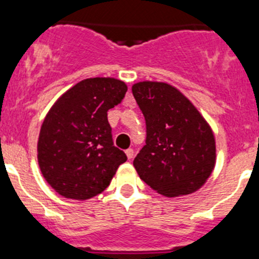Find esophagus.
Returning <instances> with one entry per match:
<instances>
[{
  "label": "esophagus",
  "mask_w": 259,
  "mask_h": 259,
  "mask_svg": "<svg viewBox=\"0 0 259 259\" xmlns=\"http://www.w3.org/2000/svg\"><path fill=\"white\" fill-rule=\"evenodd\" d=\"M125 154H126L127 159H132V158L134 157V150H133V149H126V150H125Z\"/></svg>",
  "instance_id": "obj_1"
}]
</instances>
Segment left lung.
<instances>
[{
	"mask_svg": "<svg viewBox=\"0 0 259 259\" xmlns=\"http://www.w3.org/2000/svg\"><path fill=\"white\" fill-rule=\"evenodd\" d=\"M132 91L147 124V144L133 162L139 177L163 196L196 192L217 163L209 122L172 84L143 81Z\"/></svg>",
	"mask_w": 259,
	"mask_h": 259,
	"instance_id": "left-lung-1",
	"label": "left lung"
}]
</instances>
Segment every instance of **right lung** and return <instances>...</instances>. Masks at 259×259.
<instances>
[{
	"mask_svg": "<svg viewBox=\"0 0 259 259\" xmlns=\"http://www.w3.org/2000/svg\"><path fill=\"white\" fill-rule=\"evenodd\" d=\"M126 91V83L112 77L86 78L50 107L40 127L37 163L60 196L81 201L96 196L126 162L114 147L107 120Z\"/></svg>",
	"mask_w": 259,
	"mask_h": 259,
	"instance_id": "obj_1",
	"label": "right lung"
}]
</instances>
